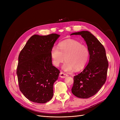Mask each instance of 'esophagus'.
Instances as JSON below:
<instances>
[{"instance_id": "esophagus-1", "label": "esophagus", "mask_w": 120, "mask_h": 120, "mask_svg": "<svg viewBox=\"0 0 120 120\" xmlns=\"http://www.w3.org/2000/svg\"><path fill=\"white\" fill-rule=\"evenodd\" d=\"M60 77L61 78H65L66 77H68V75L64 73L63 72H60Z\"/></svg>"}]
</instances>
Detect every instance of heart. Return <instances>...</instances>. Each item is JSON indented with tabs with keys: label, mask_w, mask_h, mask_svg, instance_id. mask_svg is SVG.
<instances>
[{
	"label": "heart",
	"mask_w": 120,
	"mask_h": 120,
	"mask_svg": "<svg viewBox=\"0 0 120 120\" xmlns=\"http://www.w3.org/2000/svg\"><path fill=\"white\" fill-rule=\"evenodd\" d=\"M50 55L52 63L56 67H59L61 63L66 61L63 64V70L67 72L81 70L85 67L89 58L88 48L77 41L68 39L59 43V48H52Z\"/></svg>",
	"instance_id": "b5f03b06"
}]
</instances>
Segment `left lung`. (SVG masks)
Segmentation results:
<instances>
[{
    "label": "left lung",
    "instance_id": "1",
    "mask_svg": "<svg viewBox=\"0 0 120 120\" xmlns=\"http://www.w3.org/2000/svg\"><path fill=\"white\" fill-rule=\"evenodd\" d=\"M71 35H79L86 41L90 59L88 64L80 74L74 77L71 92L78 98L87 99L95 95L106 81L108 61L104 46L88 31Z\"/></svg>",
    "mask_w": 120,
    "mask_h": 120
}]
</instances>
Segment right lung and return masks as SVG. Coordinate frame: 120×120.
I'll return each instance as SVG.
<instances>
[{
  "label": "right lung",
  "mask_w": 120,
  "mask_h": 120,
  "mask_svg": "<svg viewBox=\"0 0 120 120\" xmlns=\"http://www.w3.org/2000/svg\"><path fill=\"white\" fill-rule=\"evenodd\" d=\"M60 37L34 34L19 53L16 71L19 89L32 102L45 103L53 97V83L60 71L53 66L50 52Z\"/></svg>",
  "instance_id": "obj_1"
}]
</instances>
